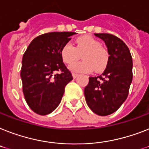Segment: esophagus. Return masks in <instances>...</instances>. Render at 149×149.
I'll return each mask as SVG.
<instances>
[{
	"label": "esophagus",
	"mask_w": 149,
	"mask_h": 149,
	"mask_svg": "<svg viewBox=\"0 0 149 149\" xmlns=\"http://www.w3.org/2000/svg\"><path fill=\"white\" fill-rule=\"evenodd\" d=\"M78 76H79L78 73H76V72H72V77H73V78H74V79L77 78V77H78Z\"/></svg>",
	"instance_id": "obj_1"
}]
</instances>
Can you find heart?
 I'll return each mask as SVG.
<instances>
[{"label":"heart","instance_id":"obj_1","mask_svg":"<svg viewBox=\"0 0 149 149\" xmlns=\"http://www.w3.org/2000/svg\"><path fill=\"white\" fill-rule=\"evenodd\" d=\"M100 43L93 37L86 35L76 40V47L71 43H66L60 50L64 63L70 64L78 60L79 54L84 52L81 62L71 64L70 70L75 72H102L106 69L109 60L108 51L100 47Z\"/></svg>","mask_w":149,"mask_h":149}]
</instances>
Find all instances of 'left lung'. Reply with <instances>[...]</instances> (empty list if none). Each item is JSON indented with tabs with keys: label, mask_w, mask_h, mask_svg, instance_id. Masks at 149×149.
Returning <instances> with one entry per match:
<instances>
[{
	"label": "left lung",
	"mask_w": 149,
	"mask_h": 149,
	"mask_svg": "<svg viewBox=\"0 0 149 149\" xmlns=\"http://www.w3.org/2000/svg\"><path fill=\"white\" fill-rule=\"evenodd\" d=\"M94 34L105 42L109 56L102 75L89 77L84 95L90 109L105 116L116 112L128 97L132 81V58L126 44L117 37Z\"/></svg>",
	"instance_id": "8db88e82"
}]
</instances>
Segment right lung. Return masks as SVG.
<instances>
[{
    "mask_svg": "<svg viewBox=\"0 0 149 149\" xmlns=\"http://www.w3.org/2000/svg\"><path fill=\"white\" fill-rule=\"evenodd\" d=\"M74 34L51 32L40 35L31 41L23 56V93L29 107L37 114H49L57 108L65 86L72 79L60 50Z\"/></svg>",
    "mask_w": 149,
    "mask_h": 149,
    "instance_id": "1",
    "label": "right lung"
}]
</instances>
